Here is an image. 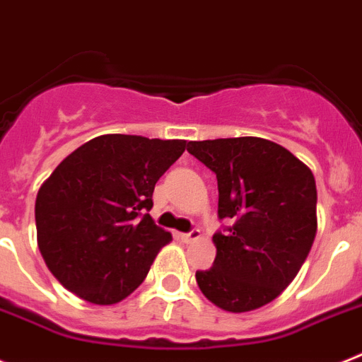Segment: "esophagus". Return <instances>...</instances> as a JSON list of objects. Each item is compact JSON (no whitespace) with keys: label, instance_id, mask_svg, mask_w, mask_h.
<instances>
[{"label":"esophagus","instance_id":"1","mask_svg":"<svg viewBox=\"0 0 362 362\" xmlns=\"http://www.w3.org/2000/svg\"><path fill=\"white\" fill-rule=\"evenodd\" d=\"M180 238L184 242L199 240V238H200V229H191V231H187V233H180Z\"/></svg>","mask_w":362,"mask_h":362}]
</instances>
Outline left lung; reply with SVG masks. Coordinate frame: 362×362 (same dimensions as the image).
Masks as SVG:
<instances>
[{
	"label": "left lung",
	"instance_id": "8db88e82",
	"mask_svg": "<svg viewBox=\"0 0 362 362\" xmlns=\"http://www.w3.org/2000/svg\"><path fill=\"white\" fill-rule=\"evenodd\" d=\"M187 151L218 184L211 269L197 272L200 291L226 312H251L286 290L317 233L313 173L290 151L264 138L189 142Z\"/></svg>",
	"mask_w": 362,
	"mask_h": 362
}]
</instances>
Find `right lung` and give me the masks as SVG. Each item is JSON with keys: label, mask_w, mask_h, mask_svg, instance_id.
Instances as JSON below:
<instances>
[{"label": "right lung", "mask_w": 362, "mask_h": 362, "mask_svg": "<svg viewBox=\"0 0 362 362\" xmlns=\"http://www.w3.org/2000/svg\"><path fill=\"white\" fill-rule=\"evenodd\" d=\"M185 140L103 134L67 156L37 191V246L62 284L93 304L133 293L171 233L151 218L156 182Z\"/></svg>", "instance_id": "1"}]
</instances>
